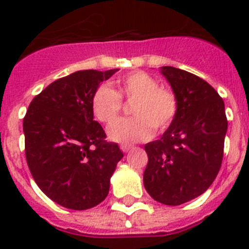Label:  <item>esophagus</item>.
I'll return each mask as SVG.
<instances>
[{"instance_id":"esophagus-1","label":"esophagus","mask_w":249,"mask_h":249,"mask_svg":"<svg viewBox=\"0 0 249 249\" xmlns=\"http://www.w3.org/2000/svg\"><path fill=\"white\" fill-rule=\"evenodd\" d=\"M132 148V146L131 144H121V149H122V152H128L129 149Z\"/></svg>"}]
</instances>
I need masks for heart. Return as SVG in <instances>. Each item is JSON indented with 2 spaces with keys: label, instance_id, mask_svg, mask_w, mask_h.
I'll return each mask as SVG.
<instances>
[{
  "label": "heart",
  "instance_id": "b5f03b06",
  "mask_svg": "<svg viewBox=\"0 0 249 249\" xmlns=\"http://www.w3.org/2000/svg\"><path fill=\"white\" fill-rule=\"evenodd\" d=\"M122 100L132 101V117L121 118L108 127L109 140L135 143L148 140L153 128L166 131L175 121L178 101L172 89L158 86L156 78L143 71H135L118 78L116 89L101 85L91 97V111L102 123H111L122 109Z\"/></svg>",
  "mask_w": 249,
  "mask_h": 249
}]
</instances>
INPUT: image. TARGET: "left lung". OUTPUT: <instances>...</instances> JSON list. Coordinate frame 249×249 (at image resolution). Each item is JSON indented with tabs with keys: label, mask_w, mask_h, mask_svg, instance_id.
Segmentation results:
<instances>
[{
	"label": "left lung",
	"mask_w": 249,
	"mask_h": 249,
	"mask_svg": "<svg viewBox=\"0 0 249 249\" xmlns=\"http://www.w3.org/2000/svg\"><path fill=\"white\" fill-rule=\"evenodd\" d=\"M162 73L178 112L163 136L144 146L143 184L157 202L178 206L206 192L218 175L228 121L222 97L201 77L171 66Z\"/></svg>",
	"instance_id": "obj_1"
}]
</instances>
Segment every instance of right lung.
<instances>
[{
    "instance_id": "right-lung-1",
    "label": "right lung",
    "mask_w": 249,
    "mask_h": 249,
    "mask_svg": "<svg viewBox=\"0 0 249 249\" xmlns=\"http://www.w3.org/2000/svg\"><path fill=\"white\" fill-rule=\"evenodd\" d=\"M116 71L85 70L58 78L32 100L23 118L31 175L48 198L70 210L100 204L123 157L91 111L92 93Z\"/></svg>"
}]
</instances>
